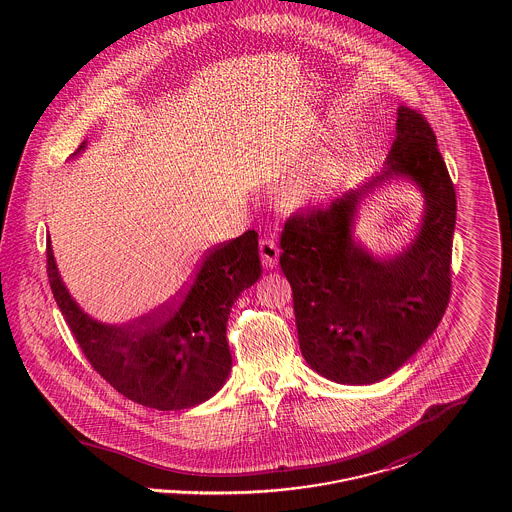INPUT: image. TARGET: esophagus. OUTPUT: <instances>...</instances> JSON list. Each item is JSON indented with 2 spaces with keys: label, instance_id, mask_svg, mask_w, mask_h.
Wrapping results in <instances>:
<instances>
[{
  "label": "esophagus",
  "instance_id": "1",
  "mask_svg": "<svg viewBox=\"0 0 512 512\" xmlns=\"http://www.w3.org/2000/svg\"><path fill=\"white\" fill-rule=\"evenodd\" d=\"M259 253H261V261L267 268H274L278 265V257H280V249L272 238H263L259 242Z\"/></svg>",
  "mask_w": 512,
  "mask_h": 512
}]
</instances>
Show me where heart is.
Instances as JSON below:
<instances>
[{
  "mask_svg": "<svg viewBox=\"0 0 512 512\" xmlns=\"http://www.w3.org/2000/svg\"><path fill=\"white\" fill-rule=\"evenodd\" d=\"M341 172L343 163L336 155L318 157L317 161L293 174L282 192V197L293 207L317 201L340 182Z\"/></svg>",
  "mask_w": 512,
  "mask_h": 512,
  "instance_id": "obj_1",
  "label": "heart"
}]
</instances>
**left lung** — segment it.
<instances>
[{"mask_svg": "<svg viewBox=\"0 0 512 512\" xmlns=\"http://www.w3.org/2000/svg\"><path fill=\"white\" fill-rule=\"evenodd\" d=\"M393 179L421 190L425 213L411 245L378 258L354 240V219L360 203ZM455 220L457 197L436 134L401 105L384 169L284 224L280 267L307 365L347 386L376 384L405 365L447 309Z\"/></svg>", "mask_w": 512, "mask_h": 512, "instance_id": "1", "label": "left lung"}]
</instances>
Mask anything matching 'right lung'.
<instances>
[{
  "instance_id": "right-lung-1",
  "label": "right lung",
  "mask_w": 512,
  "mask_h": 512,
  "mask_svg": "<svg viewBox=\"0 0 512 512\" xmlns=\"http://www.w3.org/2000/svg\"><path fill=\"white\" fill-rule=\"evenodd\" d=\"M86 147L82 142L73 157ZM46 253L57 307L88 361L124 397L157 411H180L224 386L232 370L230 309L263 272L255 230L207 251L178 299L126 324L84 313L59 274L49 238Z\"/></svg>"
}]
</instances>
